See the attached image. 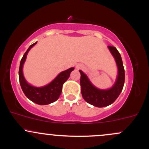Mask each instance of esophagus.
Returning <instances> with one entry per match:
<instances>
[{"instance_id": "34e87169", "label": "esophagus", "mask_w": 149, "mask_h": 149, "mask_svg": "<svg viewBox=\"0 0 149 149\" xmlns=\"http://www.w3.org/2000/svg\"><path fill=\"white\" fill-rule=\"evenodd\" d=\"M83 68V66H81V65H78L77 66H76V68H77V69H81V68Z\"/></svg>"}]
</instances>
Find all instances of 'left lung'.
I'll use <instances>...</instances> for the list:
<instances>
[{
    "mask_svg": "<svg viewBox=\"0 0 149 149\" xmlns=\"http://www.w3.org/2000/svg\"><path fill=\"white\" fill-rule=\"evenodd\" d=\"M108 49L114 58L118 69L117 79L112 88L107 90H101L97 88L91 82L87 75L79 70L81 73L80 83L81 86V94L83 99L88 103L97 107H106L113 103L120 95L125 84V68L120 52L114 47L108 46Z\"/></svg>",
    "mask_w": 149,
    "mask_h": 149,
    "instance_id": "8db88e82",
    "label": "left lung"
}]
</instances>
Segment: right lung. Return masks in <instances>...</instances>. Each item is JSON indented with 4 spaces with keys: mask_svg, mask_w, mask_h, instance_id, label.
Segmentation results:
<instances>
[{
    "mask_svg": "<svg viewBox=\"0 0 149 149\" xmlns=\"http://www.w3.org/2000/svg\"><path fill=\"white\" fill-rule=\"evenodd\" d=\"M37 42L29 46L28 49L24 53L20 61L19 68V81L22 91L29 100L35 103L40 105H45L55 102L59 97L62 91V86L63 83L69 78L71 71L74 70V68H70L68 69L61 72L50 83L42 87H35L29 84L24 77L22 68L25 62L27 55L29 51L32 47H34Z\"/></svg>",
    "mask_w": 149,
    "mask_h": 149,
    "instance_id": "add662e5",
    "label": "right lung"
}]
</instances>
